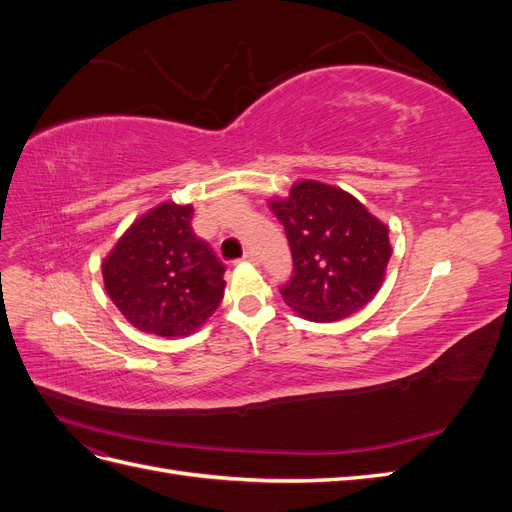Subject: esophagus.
I'll list each match as a JSON object with an SVG mask.
<instances>
[{"label": "esophagus", "instance_id": "esophagus-1", "mask_svg": "<svg viewBox=\"0 0 512 512\" xmlns=\"http://www.w3.org/2000/svg\"><path fill=\"white\" fill-rule=\"evenodd\" d=\"M243 262H252V265H258V256H256V252H245L243 254Z\"/></svg>", "mask_w": 512, "mask_h": 512}]
</instances>
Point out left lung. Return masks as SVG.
<instances>
[{
  "label": "left lung",
  "instance_id": "8db88e82",
  "mask_svg": "<svg viewBox=\"0 0 512 512\" xmlns=\"http://www.w3.org/2000/svg\"><path fill=\"white\" fill-rule=\"evenodd\" d=\"M284 224L294 275L280 290L294 314L337 322L359 312L380 290L391 258L389 228L361 200L314 179L269 200Z\"/></svg>",
  "mask_w": 512,
  "mask_h": 512
}]
</instances>
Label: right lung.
<instances>
[{"mask_svg":"<svg viewBox=\"0 0 512 512\" xmlns=\"http://www.w3.org/2000/svg\"><path fill=\"white\" fill-rule=\"evenodd\" d=\"M192 205L149 209L102 262L108 297L132 327L158 337H188L224 299L226 267L192 230Z\"/></svg>","mask_w":512,"mask_h":512,"instance_id":"add662e5","label":"right lung"}]
</instances>
